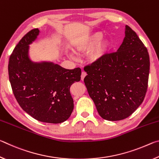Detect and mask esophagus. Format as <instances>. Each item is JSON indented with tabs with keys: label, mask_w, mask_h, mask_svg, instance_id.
<instances>
[{
	"label": "esophagus",
	"mask_w": 159,
	"mask_h": 159,
	"mask_svg": "<svg viewBox=\"0 0 159 159\" xmlns=\"http://www.w3.org/2000/svg\"><path fill=\"white\" fill-rule=\"evenodd\" d=\"M86 76H87V74H86L85 71H83L82 74H81V80H83V79H85V77Z\"/></svg>",
	"instance_id": "1"
}]
</instances>
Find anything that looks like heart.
<instances>
[{"mask_svg": "<svg viewBox=\"0 0 159 159\" xmlns=\"http://www.w3.org/2000/svg\"><path fill=\"white\" fill-rule=\"evenodd\" d=\"M102 37L101 32H97L91 36L83 38L75 43V48L79 51H85L91 49L89 52V60L92 62H96L102 60L109 50L110 43L107 40H102L99 42Z\"/></svg>", "mask_w": 159, "mask_h": 159, "instance_id": "b5f03b06", "label": "heart"}]
</instances>
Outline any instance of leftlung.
<instances>
[{
  "label": "left lung",
  "instance_id": "8db88e82",
  "mask_svg": "<svg viewBox=\"0 0 159 159\" xmlns=\"http://www.w3.org/2000/svg\"><path fill=\"white\" fill-rule=\"evenodd\" d=\"M116 52L88 64L84 83L100 116L107 120L128 118L146 95L150 61L147 48L130 26Z\"/></svg>",
  "mask_w": 159,
  "mask_h": 159
}]
</instances>
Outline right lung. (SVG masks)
Wrapping results in <instances>:
<instances>
[{
	"label": "right lung",
	"instance_id": "1",
	"mask_svg": "<svg viewBox=\"0 0 159 159\" xmlns=\"http://www.w3.org/2000/svg\"><path fill=\"white\" fill-rule=\"evenodd\" d=\"M39 34V29L29 31L12 51L8 63L10 83L24 111L39 121L60 123L73 111L70 87L80 81L81 69H66L52 63H32L28 57L29 44Z\"/></svg>",
	"mask_w": 159,
	"mask_h": 159
}]
</instances>
